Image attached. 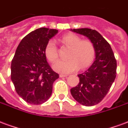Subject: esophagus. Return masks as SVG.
I'll use <instances>...</instances> for the list:
<instances>
[{
	"mask_svg": "<svg viewBox=\"0 0 128 128\" xmlns=\"http://www.w3.org/2000/svg\"><path fill=\"white\" fill-rule=\"evenodd\" d=\"M68 76V74H60V77H65V76Z\"/></svg>",
	"mask_w": 128,
	"mask_h": 128,
	"instance_id": "34e87169",
	"label": "esophagus"
}]
</instances>
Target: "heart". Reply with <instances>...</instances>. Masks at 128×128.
<instances>
[{"mask_svg":"<svg viewBox=\"0 0 128 128\" xmlns=\"http://www.w3.org/2000/svg\"><path fill=\"white\" fill-rule=\"evenodd\" d=\"M62 45L70 50L68 52L67 60H60L54 65L56 71L61 73H70L78 68H86L94 60L95 45L92 40L82 39L80 36L72 33L62 36ZM45 56L49 61L55 62L59 58V52L56 42L53 40L48 41L45 49Z\"/></svg>","mask_w":128,"mask_h":128,"instance_id":"b5f03b06","label":"heart"}]
</instances>
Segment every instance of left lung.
<instances>
[{"mask_svg":"<svg viewBox=\"0 0 128 128\" xmlns=\"http://www.w3.org/2000/svg\"><path fill=\"white\" fill-rule=\"evenodd\" d=\"M72 31L86 36L95 45L94 63L86 71L78 74L79 83L70 90L78 102L91 106L100 102L108 92L117 74V60L109 43L96 30L79 28Z\"/></svg>","mask_w":128,"mask_h":128,"instance_id":"1","label":"left lung"}]
</instances>
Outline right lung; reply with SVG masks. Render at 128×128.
Returning <instances> with one entry per match:
<instances>
[{
  "mask_svg": "<svg viewBox=\"0 0 128 128\" xmlns=\"http://www.w3.org/2000/svg\"><path fill=\"white\" fill-rule=\"evenodd\" d=\"M58 32L56 29L38 28L20 42L11 61V78L16 92L32 104H40L52 95L53 83L59 74L47 62L45 46Z\"/></svg>",
  "mask_w": 128,
  "mask_h": 128,
  "instance_id": "add662e5",
  "label": "right lung"
}]
</instances>
